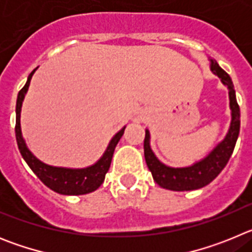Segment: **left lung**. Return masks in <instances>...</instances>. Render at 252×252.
Wrapping results in <instances>:
<instances>
[{
  "label": "left lung",
  "instance_id": "1",
  "mask_svg": "<svg viewBox=\"0 0 252 252\" xmlns=\"http://www.w3.org/2000/svg\"><path fill=\"white\" fill-rule=\"evenodd\" d=\"M211 70L218 78H221L222 83L228 88L231 115H232L230 130L227 132L223 141L220 142L204 159L187 168H170L160 162L150 149V144H149L150 133L146 130L145 140H144V155H145L146 164L153 174L154 180L161 188L177 190V192L203 188L221 173L232 155L240 133V107L236 101L235 88H233L230 75L213 59H211Z\"/></svg>",
  "mask_w": 252,
  "mask_h": 252
}]
</instances>
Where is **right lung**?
<instances>
[{
	"label": "right lung",
	"mask_w": 252,
	"mask_h": 252,
	"mask_svg": "<svg viewBox=\"0 0 252 252\" xmlns=\"http://www.w3.org/2000/svg\"><path fill=\"white\" fill-rule=\"evenodd\" d=\"M37 68H35L32 72L30 73L28 78V82L22 90L19 92L16 102V126H15V132H16V141L19 150L21 153L22 158L28 162V165L30 169L34 171L41 182L45 184L48 188L51 190L59 193V194L64 195H79V194H87L97 188H99L102 183H103L106 173L108 171L111 165V160L113 157V151H115L117 142L124 135L125 127L121 128L119 132L116 133L115 136L111 140L110 145L104 151L103 157L95 162L94 165L88 166L84 169H68V168H57V166H50L48 164H44L43 161H40L39 159L31 154L26 146L25 141L22 139L21 135V127H20V112H21L22 101L25 98V94L30 86V81L32 74L35 73Z\"/></svg>",
	"instance_id": "1"
}]
</instances>
